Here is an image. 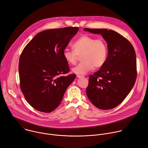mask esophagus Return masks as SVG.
Segmentation results:
<instances>
[{
	"instance_id": "obj_1",
	"label": "esophagus",
	"mask_w": 148,
	"mask_h": 148,
	"mask_svg": "<svg viewBox=\"0 0 148 148\" xmlns=\"http://www.w3.org/2000/svg\"><path fill=\"white\" fill-rule=\"evenodd\" d=\"M77 78H84V77H85L84 75H77Z\"/></svg>"
}]
</instances>
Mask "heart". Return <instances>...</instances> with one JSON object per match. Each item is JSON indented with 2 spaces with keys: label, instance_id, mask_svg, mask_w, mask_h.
I'll list each match as a JSON object with an SVG mask.
<instances>
[{
  "label": "heart",
  "instance_id": "b5f03b06",
  "mask_svg": "<svg viewBox=\"0 0 148 148\" xmlns=\"http://www.w3.org/2000/svg\"><path fill=\"white\" fill-rule=\"evenodd\" d=\"M73 51L65 49L63 57L67 63L71 65L76 64L81 56L82 62L73 69L77 74H85L94 67H102L108 58V47L106 42L102 39L84 35L78 38L73 43Z\"/></svg>",
  "mask_w": 148,
  "mask_h": 148
}]
</instances>
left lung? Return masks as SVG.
I'll use <instances>...</instances> for the list:
<instances>
[{
	"label": "left lung",
	"mask_w": 148,
	"mask_h": 148,
	"mask_svg": "<svg viewBox=\"0 0 148 148\" xmlns=\"http://www.w3.org/2000/svg\"><path fill=\"white\" fill-rule=\"evenodd\" d=\"M84 30L101 34L108 47L105 64L89 77L87 96L97 108L113 109L125 99L136 81V60L134 47L128 39L113 30L88 28Z\"/></svg>",
	"instance_id": "left-lung-1"
}]
</instances>
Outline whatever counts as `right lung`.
Masks as SVG:
<instances>
[{
	"instance_id": "1",
	"label": "right lung",
	"mask_w": 148,
	"mask_h": 148,
	"mask_svg": "<svg viewBox=\"0 0 148 148\" xmlns=\"http://www.w3.org/2000/svg\"><path fill=\"white\" fill-rule=\"evenodd\" d=\"M78 27L47 29L36 34L20 55V88L27 102L35 109L51 113L60 104L68 86L76 77L63 52Z\"/></svg>"
}]
</instances>
